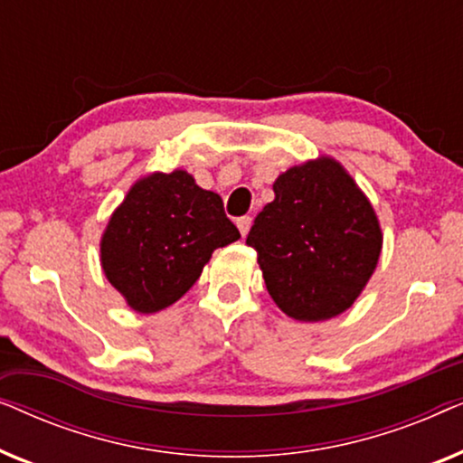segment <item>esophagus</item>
Segmentation results:
<instances>
[{"mask_svg": "<svg viewBox=\"0 0 463 463\" xmlns=\"http://www.w3.org/2000/svg\"><path fill=\"white\" fill-rule=\"evenodd\" d=\"M236 225H238L240 233H242V238H246V233H249L250 225H252V219H250V217H240V219L236 221Z\"/></svg>", "mask_w": 463, "mask_h": 463, "instance_id": "esophagus-1", "label": "esophagus"}]
</instances>
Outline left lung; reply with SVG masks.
<instances>
[{
    "label": "left lung",
    "mask_w": 463,
    "mask_h": 463,
    "mask_svg": "<svg viewBox=\"0 0 463 463\" xmlns=\"http://www.w3.org/2000/svg\"><path fill=\"white\" fill-rule=\"evenodd\" d=\"M274 194L246 238L269 297L299 322L344 314L382 255L383 233L369 198L328 156L290 166L274 181Z\"/></svg>",
    "instance_id": "obj_1"
}]
</instances>
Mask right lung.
Instances as JSON below:
<instances>
[{
	"instance_id": "right-lung-1",
	"label": "right lung",
	"mask_w": 463,
	"mask_h": 463,
	"mask_svg": "<svg viewBox=\"0 0 463 463\" xmlns=\"http://www.w3.org/2000/svg\"><path fill=\"white\" fill-rule=\"evenodd\" d=\"M219 194L195 185L187 170L151 173L128 189L100 236V265L138 314L179 301L213 252L236 242Z\"/></svg>"
}]
</instances>
